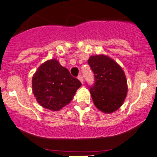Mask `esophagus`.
<instances>
[{
  "mask_svg": "<svg viewBox=\"0 0 157 157\" xmlns=\"http://www.w3.org/2000/svg\"><path fill=\"white\" fill-rule=\"evenodd\" d=\"M78 80L81 81V83H83V77H82V76H81V75H78Z\"/></svg>",
  "mask_w": 157,
  "mask_h": 157,
  "instance_id": "34e87169",
  "label": "esophagus"
}]
</instances>
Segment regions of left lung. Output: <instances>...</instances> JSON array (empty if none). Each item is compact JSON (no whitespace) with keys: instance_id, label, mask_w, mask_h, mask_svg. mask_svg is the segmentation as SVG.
Wrapping results in <instances>:
<instances>
[{"instance_id":"left-lung-1","label":"left lung","mask_w":157,"mask_h":157,"mask_svg":"<svg viewBox=\"0 0 157 157\" xmlns=\"http://www.w3.org/2000/svg\"><path fill=\"white\" fill-rule=\"evenodd\" d=\"M95 82L90 93L95 107L112 113L123 105L128 92L125 73L115 60L105 55L92 56L88 60Z\"/></svg>"}]
</instances>
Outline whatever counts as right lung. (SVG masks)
Returning a JSON list of instances; mask_svg holds the SVG:
<instances>
[{"label": "right lung", "mask_w": 157, "mask_h": 157, "mask_svg": "<svg viewBox=\"0 0 157 157\" xmlns=\"http://www.w3.org/2000/svg\"><path fill=\"white\" fill-rule=\"evenodd\" d=\"M32 91L44 108L58 111L68 105L81 86L56 59L49 60L37 68L32 78Z\"/></svg>", "instance_id": "obj_1"}]
</instances>
